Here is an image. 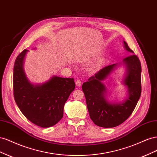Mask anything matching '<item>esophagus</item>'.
Returning a JSON list of instances; mask_svg holds the SVG:
<instances>
[{"instance_id":"esophagus-1","label":"esophagus","mask_w":157,"mask_h":157,"mask_svg":"<svg viewBox=\"0 0 157 157\" xmlns=\"http://www.w3.org/2000/svg\"><path fill=\"white\" fill-rule=\"evenodd\" d=\"M75 84H76V85H77V86H81V84H82L81 80H76V81H75Z\"/></svg>"}]
</instances>
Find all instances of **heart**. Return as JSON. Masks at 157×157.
<instances>
[{
    "mask_svg": "<svg viewBox=\"0 0 157 157\" xmlns=\"http://www.w3.org/2000/svg\"><path fill=\"white\" fill-rule=\"evenodd\" d=\"M103 64V61L101 59H99L97 62L96 63V64H95L93 67H92V69L94 71H98L99 68H100L101 67V65Z\"/></svg>",
    "mask_w": 157,
    "mask_h": 157,
    "instance_id": "obj_1",
    "label": "heart"
}]
</instances>
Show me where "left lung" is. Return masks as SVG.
Wrapping results in <instances>:
<instances>
[{
  "label": "left lung",
  "mask_w": 157,
  "mask_h": 157,
  "mask_svg": "<svg viewBox=\"0 0 157 157\" xmlns=\"http://www.w3.org/2000/svg\"><path fill=\"white\" fill-rule=\"evenodd\" d=\"M124 46L130 56L118 63L103 67L82 84L90 117L98 126L113 128L124 122L134 110L141 96L140 61L124 40ZM121 64L125 67L126 73L123 81L127 88V97L122 102H111L107 100L108 90L102 82Z\"/></svg>",
  "instance_id": "left-lung-1"
}]
</instances>
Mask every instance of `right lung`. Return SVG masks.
Wrapping results in <instances>:
<instances>
[{
    "mask_svg": "<svg viewBox=\"0 0 157 157\" xmlns=\"http://www.w3.org/2000/svg\"><path fill=\"white\" fill-rule=\"evenodd\" d=\"M27 50L18 55L13 66V96L17 105L28 120L42 128L56 124L63 116V107L75 88L73 78L53 76L42 84L27 78L23 63Z\"/></svg>",
    "mask_w": 157,
    "mask_h": 157,
    "instance_id": "right-lung-1",
    "label": "right lung"
}]
</instances>
